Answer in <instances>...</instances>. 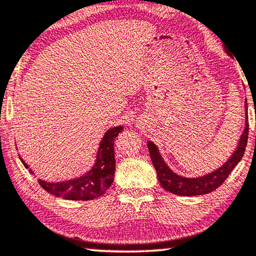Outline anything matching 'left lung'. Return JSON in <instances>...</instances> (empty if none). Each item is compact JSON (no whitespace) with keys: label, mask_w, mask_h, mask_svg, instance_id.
Here are the masks:
<instances>
[{"label":"left lung","mask_w":256,"mask_h":256,"mask_svg":"<svg viewBox=\"0 0 256 256\" xmlns=\"http://www.w3.org/2000/svg\"><path fill=\"white\" fill-rule=\"evenodd\" d=\"M226 50V49H224ZM226 52L230 54L226 50ZM244 108H246V122H244V130L241 134L240 140L238 142L236 148L232 153V156L226 160L224 165H221L219 168L214 171L206 173V174L200 176H194V178H187V176H179L178 173L173 172L171 168L166 165L162 156H160L159 150L156 144L151 140L148 142V148L150 151L152 164L154 166L156 176L160 185L164 190L168 192H171L176 196H204V194L213 192L216 190L224 180L228 178L230 173L233 171V168L238 165L241 158L244 156V150L247 146L248 139V117H247V100H244Z\"/></svg>","instance_id":"8db88e82"}]
</instances>
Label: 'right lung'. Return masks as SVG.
<instances>
[{"label":"right lung","mask_w":256,"mask_h":256,"mask_svg":"<svg viewBox=\"0 0 256 256\" xmlns=\"http://www.w3.org/2000/svg\"><path fill=\"white\" fill-rule=\"evenodd\" d=\"M122 130V126H114L105 132L98 146L96 159L90 170L83 174L71 179L60 180V182H46L38 179V184L48 193L54 196L63 198L66 200H92L106 192L114 176V138ZM20 159L26 168L29 170L32 174H35L29 165L18 154Z\"/></svg>","instance_id":"right-lung-1"}]
</instances>
